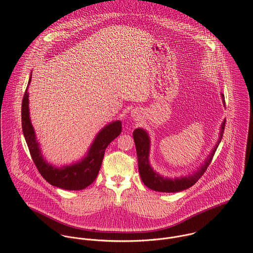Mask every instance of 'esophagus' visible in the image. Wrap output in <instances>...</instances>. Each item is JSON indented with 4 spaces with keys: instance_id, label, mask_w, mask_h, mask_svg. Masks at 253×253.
<instances>
[{
    "instance_id": "34e87169",
    "label": "esophagus",
    "mask_w": 253,
    "mask_h": 253,
    "mask_svg": "<svg viewBox=\"0 0 253 253\" xmlns=\"http://www.w3.org/2000/svg\"><path fill=\"white\" fill-rule=\"evenodd\" d=\"M132 116H133V117H136V114H135V113H133V115H132Z\"/></svg>"
}]
</instances>
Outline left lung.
I'll list each match as a JSON object with an SVG mask.
<instances>
[{"instance_id":"left-lung-1","label":"left lung","mask_w":253,"mask_h":253,"mask_svg":"<svg viewBox=\"0 0 253 253\" xmlns=\"http://www.w3.org/2000/svg\"><path fill=\"white\" fill-rule=\"evenodd\" d=\"M222 99H223L224 105H226L225 95L223 93H222ZM225 125H226V120H224L221 125L219 139L215 147L213 148L209 156L206 158L204 163L198 168V169L196 171H193L192 174L175 177V178L164 177L163 175L158 173L156 170H154L149 161L150 149H151V140H150L149 134L143 128L135 129L133 132V137L136 145L139 172L144 184L152 190H155L158 192H167V193L179 192V191L188 189L189 187L194 185L199 180V178L204 174L207 168L211 164L212 159L215 155V152L217 151L221 143V140L223 138Z\"/></svg>"}]
</instances>
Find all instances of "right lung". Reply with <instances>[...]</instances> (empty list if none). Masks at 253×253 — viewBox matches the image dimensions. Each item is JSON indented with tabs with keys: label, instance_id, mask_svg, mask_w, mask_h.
<instances>
[{
	"label": "right lung",
	"instance_id": "1",
	"mask_svg": "<svg viewBox=\"0 0 253 253\" xmlns=\"http://www.w3.org/2000/svg\"><path fill=\"white\" fill-rule=\"evenodd\" d=\"M31 75L22 98L21 126L33 163L43 178L51 185L65 190L84 189L95 180L102 164L105 149L121 133V121L116 120L104 126L97 133L86 155L82 160L61 168L54 167L42 156L40 145L30 120L27 88L31 82Z\"/></svg>",
	"mask_w": 253,
	"mask_h": 253
}]
</instances>
